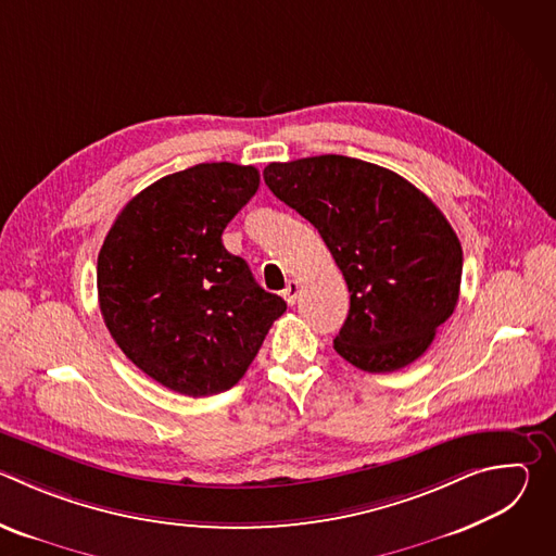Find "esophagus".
Wrapping results in <instances>:
<instances>
[{
  "mask_svg": "<svg viewBox=\"0 0 556 556\" xmlns=\"http://www.w3.org/2000/svg\"><path fill=\"white\" fill-rule=\"evenodd\" d=\"M299 292H301V286H299V281H294V279H290L288 283H286V288H283V299L288 301V305H294V301H296V296H299Z\"/></svg>",
  "mask_w": 556,
  "mask_h": 556,
  "instance_id": "1",
  "label": "esophagus"
}]
</instances>
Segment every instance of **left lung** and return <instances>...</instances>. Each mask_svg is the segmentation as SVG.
I'll return each instance as SVG.
<instances>
[{"mask_svg":"<svg viewBox=\"0 0 556 556\" xmlns=\"http://www.w3.org/2000/svg\"><path fill=\"white\" fill-rule=\"evenodd\" d=\"M264 180L319 230L345 277L334 350L369 374L420 358L459 299L462 247L442 211L403 176L337 153L270 163Z\"/></svg>","mask_w":556,"mask_h":556,"instance_id":"obj_1","label":"left lung"}]
</instances>
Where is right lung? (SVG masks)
Masks as SVG:
<instances>
[{
	"instance_id": "obj_1",
	"label": "right lung",
	"mask_w": 556,
	"mask_h": 556,
	"mask_svg": "<svg viewBox=\"0 0 556 556\" xmlns=\"http://www.w3.org/2000/svg\"><path fill=\"white\" fill-rule=\"evenodd\" d=\"M257 189L251 165L202 163L134 195L105 237L103 321L125 356L172 391L200 399L230 389L286 312L222 244Z\"/></svg>"
}]
</instances>
